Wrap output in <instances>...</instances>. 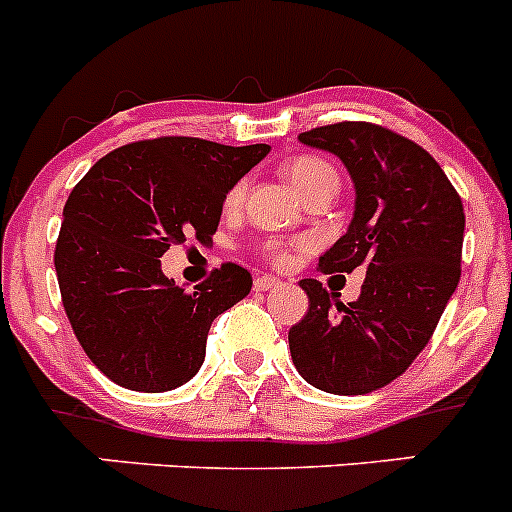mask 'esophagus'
I'll return each mask as SVG.
<instances>
[{
    "mask_svg": "<svg viewBox=\"0 0 512 512\" xmlns=\"http://www.w3.org/2000/svg\"><path fill=\"white\" fill-rule=\"evenodd\" d=\"M281 281L276 279V276H256V279H253V286H256V291H269V289H276V286H279Z\"/></svg>",
    "mask_w": 512,
    "mask_h": 512,
    "instance_id": "34e87169",
    "label": "esophagus"
}]
</instances>
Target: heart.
<instances>
[{
    "mask_svg": "<svg viewBox=\"0 0 512 512\" xmlns=\"http://www.w3.org/2000/svg\"><path fill=\"white\" fill-rule=\"evenodd\" d=\"M286 178L291 180V186L301 193V198L309 196L311 191L321 186H337V173L326 160L316 158V155H299V158L291 160L286 165ZM243 196H246V180H238L236 186L226 193V206L238 208L243 203ZM304 243H286L279 241V238H271V241H264L261 251L266 253V259L274 261V264L284 266L291 261V251L294 248H301Z\"/></svg>",
    "mask_w": 512,
    "mask_h": 512,
    "instance_id": "b5f03b06",
    "label": "heart"
}]
</instances>
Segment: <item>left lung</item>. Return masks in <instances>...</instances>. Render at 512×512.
Returning <instances> with one entry per match:
<instances>
[{"instance_id":"left-lung-1","label":"left lung","mask_w":512,"mask_h":512,"mask_svg":"<svg viewBox=\"0 0 512 512\" xmlns=\"http://www.w3.org/2000/svg\"><path fill=\"white\" fill-rule=\"evenodd\" d=\"M299 140L337 155L357 193L352 223L319 269L367 276L349 304L316 279L299 281L309 311L291 326V359L321 392L367 394L397 379L430 342L460 281L465 211L437 160L382 125H324Z\"/></svg>"}]
</instances>
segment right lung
Segmentation results:
<instances>
[{
    "label": "right lung",
    "instance_id": "1",
    "mask_svg": "<svg viewBox=\"0 0 512 512\" xmlns=\"http://www.w3.org/2000/svg\"><path fill=\"white\" fill-rule=\"evenodd\" d=\"M269 145L155 138L97 160L62 211L55 271L77 342L107 379L168 392L196 377L213 319L251 291V274L223 264L196 291L175 286L160 256L186 236L211 238L226 193Z\"/></svg>",
    "mask_w": 512,
    "mask_h": 512
}]
</instances>
